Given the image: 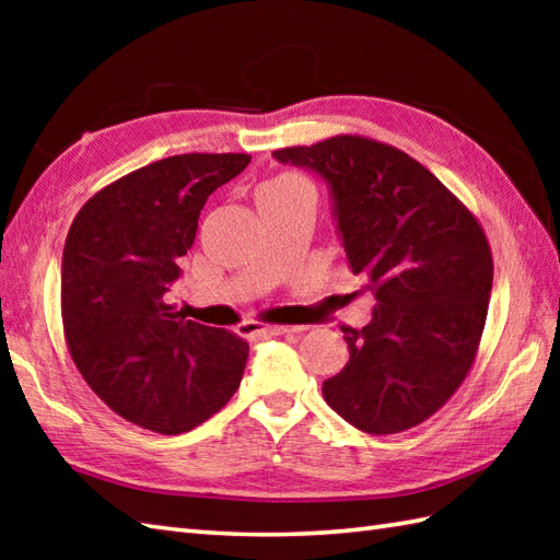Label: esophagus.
Here are the masks:
<instances>
[{"mask_svg": "<svg viewBox=\"0 0 560 560\" xmlns=\"http://www.w3.org/2000/svg\"><path fill=\"white\" fill-rule=\"evenodd\" d=\"M301 327H289V325H257V323H243L241 335L243 337H279V335H291V331H299Z\"/></svg>", "mask_w": 560, "mask_h": 560, "instance_id": "esophagus-1", "label": "esophagus"}]
</instances>
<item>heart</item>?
Listing matches in <instances>:
<instances>
[{"label": "heart", "instance_id": "b5f03b06", "mask_svg": "<svg viewBox=\"0 0 560 560\" xmlns=\"http://www.w3.org/2000/svg\"><path fill=\"white\" fill-rule=\"evenodd\" d=\"M265 187H305L299 177H293V175H281V177H277V180H271V183H267ZM261 187V189H265Z\"/></svg>", "mask_w": 560, "mask_h": 560}]
</instances>
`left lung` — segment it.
Returning <instances> with one entry per match:
<instances>
[{"mask_svg":"<svg viewBox=\"0 0 560 560\" xmlns=\"http://www.w3.org/2000/svg\"><path fill=\"white\" fill-rule=\"evenodd\" d=\"M273 159L323 175L335 197L349 269L375 295L371 325L347 327L349 363L323 395L363 433L423 423L477 359L493 287L491 245L477 217L397 147L337 135Z\"/></svg>","mask_w":560,"mask_h":560,"instance_id":"1","label":"left lung"}]
</instances>
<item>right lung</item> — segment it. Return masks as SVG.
Returning <instances> with one entry per match:
<instances>
[{"instance_id":"right-lung-1","label":"right lung","mask_w":560,"mask_h":560,"mask_svg":"<svg viewBox=\"0 0 560 560\" xmlns=\"http://www.w3.org/2000/svg\"><path fill=\"white\" fill-rule=\"evenodd\" d=\"M247 163V153L149 163L98 189L71 221L59 291L67 349L89 387L147 431H192L243 380L247 341L185 319L168 291L207 197Z\"/></svg>"}]
</instances>
